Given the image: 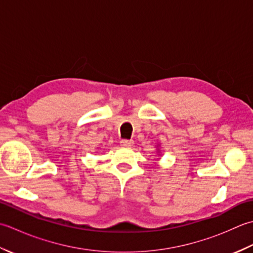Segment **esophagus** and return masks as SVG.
I'll list each match as a JSON object with an SVG mask.
<instances>
[{"label": "esophagus", "instance_id": "34e87169", "mask_svg": "<svg viewBox=\"0 0 253 253\" xmlns=\"http://www.w3.org/2000/svg\"><path fill=\"white\" fill-rule=\"evenodd\" d=\"M120 143H121V145L125 147H131L134 144V142L132 140H121Z\"/></svg>", "mask_w": 253, "mask_h": 253}]
</instances>
